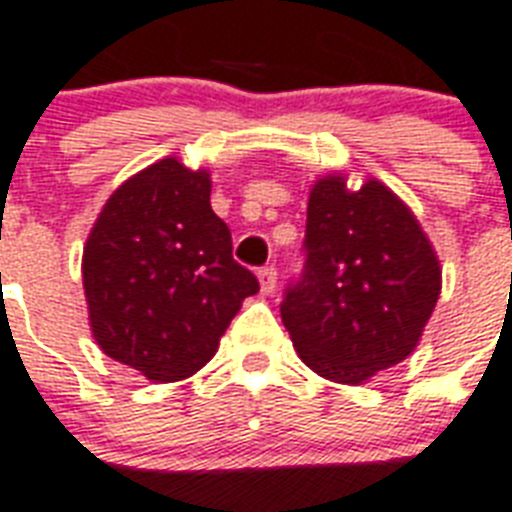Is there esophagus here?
Segmentation results:
<instances>
[{"label":"esophagus","instance_id":"1","mask_svg":"<svg viewBox=\"0 0 512 512\" xmlns=\"http://www.w3.org/2000/svg\"><path fill=\"white\" fill-rule=\"evenodd\" d=\"M257 279H260V290H263V295H271V292L276 290V268H273V265L260 268V271H257Z\"/></svg>","mask_w":512,"mask_h":512}]
</instances>
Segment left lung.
Here are the masks:
<instances>
[{
    "label": "left lung",
    "mask_w": 512,
    "mask_h": 512,
    "mask_svg": "<svg viewBox=\"0 0 512 512\" xmlns=\"http://www.w3.org/2000/svg\"><path fill=\"white\" fill-rule=\"evenodd\" d=\"M443 287L429 236L378 179L346 174L311 185L306 268L282 303L298 357L317 376L360 386L411 357Z\"/></svg>",
    "instance_id": "left-lung-1"
}]
</instances>
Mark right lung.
<instances>
[{
	"label": "right lung",
	"mask_w": 512,
	"mask_h": 512,
	"mask_svg": "<svg viewBox=\"0 0 512 512\" xmlns=\"http://www.w3.org/2000/svg\"><path fill=\"white\" fill-rule=\"evenodd\" d=\"M209 195V171L163 158L109 195L83 247L93 338L155 384L204 368L244 298L260 290L233 260Z\"/></svg>",
	"instance_id": "add662e5"
}]
</instances>
